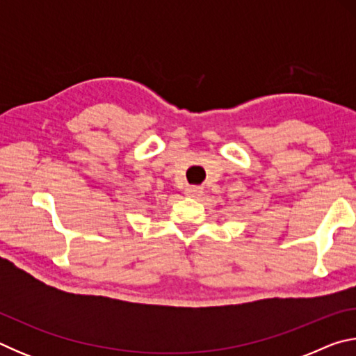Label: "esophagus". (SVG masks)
<instances>
[{
    "mask_svg": "<svg viewBox=\"0 0 356 356\" xmlns=\"http://www.w3.org/2000/svg\"><path fill=\"white\" fill-rule=\"evenodd\" d=\"M204 190L201 188V186H186L185 188V196L188 197H193V200H200V197L202 196Z\"/></svg>",
    "mask_w": 356,
    "mask_h": 356,
    "instance_id": "34e87169",
    "label": "esophagus"
}]
</instances>
